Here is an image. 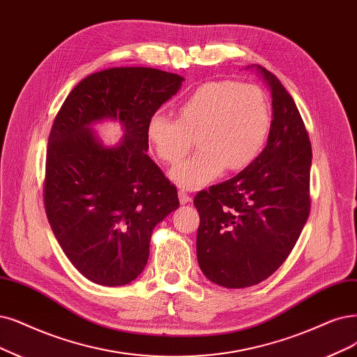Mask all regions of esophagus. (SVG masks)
Masks as SVG:
<instances>
[{
    "mask_svg": "<svg viewBox=\"0 0 357 357\" xmlns=\"http://www.w3.org/2000/svg\"><path fill=\"white\" fill-rule=\"evenodd\" d=\"M178 197H179L181 204H187V203L191 202V197H190V194L185 190H179L178 191Z\"/></svg>",
    "mask_w": 357,
    "mask_h": 357,
    "instance_id": "obj_1",
    "label": "esophagus"
}]
</instances>
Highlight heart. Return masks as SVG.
<instances>
[{"instance_id":"1","label":"heart","mask_w":357,"mask_h":357,"mask_svg":"<svg viewBox=\"0 0 357 357\" xmlns=\"http://www.w3.org/2000/svg\"><path fill=\"white\" fill-rule=\"evenodd\" d=\"M271 104L253 84L210 82L197 88L178 107V119L151 114L147 139L157 157L175 165L197 136L201 151L176 165L170 178L185 188H200L225 167L241 170L265 149L271 130Z\"/></svg>"}]
</instances>
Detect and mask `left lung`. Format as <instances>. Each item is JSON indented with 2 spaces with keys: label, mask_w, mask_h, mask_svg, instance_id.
Segmentation results:
<instances>
[{
  "label": "left lung",
  "mask_w": 357,
  "mask_h": 357,
  "mask_svg": "<svg viewBox=\"0 0 357 357\" xmlns=\"http://www.w3.org/2000/svg\"><path fill=\"white\" fill-rule=\"evenodd\" d=\"M273 119L265 150L238 175L197 192V259L207 278L227 288L256 285L293 252L310 215L312 145L297 105L261 66Z\"/></svg>",
  "instance_id": "left-lung-1"
}]
</instances>
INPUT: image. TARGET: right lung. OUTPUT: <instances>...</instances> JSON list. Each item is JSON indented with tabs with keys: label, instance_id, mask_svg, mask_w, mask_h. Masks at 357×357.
I'll return each instance as SVG.
<instances>
[{
	"label": "right lung",
	"instance_id": "obj_1",
	"mask_svg": "<svg viewBox=\"0 0 357 357\" xmlns=\"http://www.w3.org/2000/svg\"><path fill=\"white\" fill-rule=\"evenodd\" d=\"M183 77L151 68H112L82 79L48 137L44 206L50 227L86 280L119 287L147 265L151 232L178 208L176 187L147 154V123ZM119 118L126 137L104 148L89 125Z\"/></svg>",
	"mask_w": 357,
	"mask_h": 357
}]
</instances>
